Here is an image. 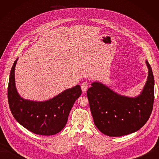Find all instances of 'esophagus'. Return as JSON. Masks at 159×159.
I'll return each mask as SVG.
<instances>
[{"label": "esophagus", "instance_id": "34e87169", "mask_svg": "<svg viewBox=\"0 0 159 159\" xmlns=\"http://www.w3.org/2000/svg\"><path fill=\"white\" fill-rule=\"evenodd\" d=\"M88 85H89L88 83H87V81L82 83V84H81V89H82L83 93L86 92L87 88H88Z\"/></svg>", "mask_w": 159, "mask_h": 159}]
</instances>
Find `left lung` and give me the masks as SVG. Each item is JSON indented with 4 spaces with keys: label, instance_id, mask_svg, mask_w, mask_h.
I'll return each instance as SVG.
<instances>
[{
    "label": "left lung",
    "instance_id": "8db88e82",
    "mask_svg": "<svg viewBox=\"0 0 159 159\" xmlns=\"http://www.w3.org/2000/svg\"><path fill=\"white\" fill-rule=\"evenodd\" d=\"M148 78L137 96L121 95L99 81L87 92L94 124L101 133L121 137L139 130L151 115L154 99V80L151 66L146 61Z\"/></svg>",
    "mask_w": 159,
    "mask_h": 159
}]
</instances>
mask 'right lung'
<instances>
[{
  "mask_svg": "<svg viewBox=\"0 0 159 159\" xmlns=\"http://www.w3.org/2000/svg\"><path fill=\"white\" fill-rule=\"evenodd\" d=\"M11 67L8 85V102L16 120L32 133L41 135H53L59 133L67 124L68 116L75 101L81 95L77 85L45 101L25 99L16 87L15 67Z\"/></svg>",
  "mask_w": 159,
  "mask_h": 159,
  "instance_id": "1",
  "label": "right lung"
}]
</instances>
